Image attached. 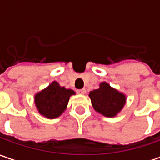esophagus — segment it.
<instances>
[{"instance_id":"1","label":"esophagus","mask_w":160,"mask_h":160,"mask_svg":"<svg viewBox=\"0 0 160 160\" xmlns=\"http://www.w3.org/2000/svg\"><path fill=\"white\" fill-rule=\"evenodd\" d=\"M77 93L80 94H84L86 93V89L82 88V89H79V90H77Z\"/></svg>"}]
</instances>
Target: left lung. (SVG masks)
Segmentation results:
<instances>
[{
  "label": "left lung",
  "instance_id": "left-lung-1",
  "mask_svg": "<svg viewBox=\"0 0 160 160\" xmlns=\"http://www.w3.org/2000/svg\"><path fill=\"white\" fill-rule=\"evenodd\" d=\"M89 97L94 110L107 117H116L126 102L125 94L111 88L107 82H102L98 89L91 91Z\"/></svg>",
  "mask_w": 160,
  "mask_h": 160
}]
</instances>
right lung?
Segmentation results:
<instances>
[{
    "label": "right lung",
    "mask_w": 160,
    "mask_h": 160,
    "mask_svg": "<svg viewBox=\"0 0 160 160\" xmlns=\"http://www.w3.org/2000/svg\"><path fill=\"white\" fill-rule=\"evenodd\" d=\"M72 94H75L73 90L60 87L57 81H53L35 95V104L42 116L54 119L66 110L69 98Z\"/></svg>",
    "instance_id": "1"
}]
</instances>
